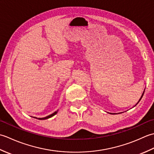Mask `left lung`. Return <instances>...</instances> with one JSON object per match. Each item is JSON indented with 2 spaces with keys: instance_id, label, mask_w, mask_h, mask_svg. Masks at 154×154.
<instances>
[{
  "instance_id": "obj_1",
  "label": "left lung",
  "mask_w": 154,
  "mask_h": 154,
  "mask_svg": "<svg viewBox=\"0 0 154 154\" xmlns=\"http://www.w3.org/2000/svg\"><path fill=\"white\" fill-rule=\"evenodd\" d=\"M143 93H144V92H143V94H142V95L141 98H140V100H139V101H138V103L140 102V100H141V99H142V97H143ZM137 104H138V103H137Z\"/></svg>"
}]
</instances>
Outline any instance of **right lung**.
<instances>
[{
	"label": "right lung",
	"mask_w": 154,
	"mask_h": 154,
	"mask_svg": "<svg viewBox=\"0 0 154 154\" xmlns=\"http://www.w3.org/2000/svg\"><path fill=\"white\" fill-rule=\"evenodd\" d=\"M57 111L58 110H57V111H55V112H54L53 114H50V115H49V116H46V117H44V118H35V117H34V118H35V119H39V120H45V119H50V118H51V117H52V116H54V115H55V114H56L57 113Z\"/></svg>",
	"instance_id": "add662e5"
}]
</instances>
